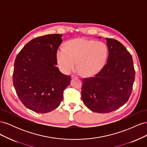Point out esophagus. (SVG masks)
<instances>
[{
    "instance_id": "34e87169",
    "label": "esophagus",
    "mask_w": 147,
    "mask_h": 147,
    "mask_svg": "<svg viewBox=\"0 0 147 147\" xmlns=\"http://www.w3.org/2000/svg\"><path fill=\"white\" fill-rule=\"evenodd\" d=\"M71 77H72V78H78V76H77V75H72V76H71Z\"/></svg>"
}]
</instances>
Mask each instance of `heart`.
Listing matches in <instances>:
<instances>
[{"instance_id":"b5f03b06","label":"heart","mask_w":147,"mask_h":147,"mask_svg":"<svg viewBox=\"0 0 147 147\" xmlns=\"http://www.w3.org/2000/svg\"><path fill=\"white\" fill-rule=\"evenodd\" d=\"M108 55V48L102 42L77 38L66 43L65 48L57 51V61L66 72L77 67L82 75L91 76L103 67Z\"/></svg>"}]
</instances>
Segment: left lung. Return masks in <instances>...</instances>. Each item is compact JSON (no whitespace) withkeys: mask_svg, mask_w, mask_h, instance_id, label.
Here are the masks:
<instances>
[{"mask_svg":"<svg viewBox=\"0 0 147 147\" xmlns=\"http://www.w3.org/2000/svg\"><path fill=\"white\" fill-rule=\"evenodd\" d=\"M106 40L109 50L106 64L94 77L83 78L82 86L84 105L100 113L112 112L126 103L136 74L132 56L123 44L113 38Z\"/></svg>","mask_w":147,"mask_h":147,"instance_id":"obj_1","label":"left lung"}]
</instances>
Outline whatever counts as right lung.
Wrapping results in <instances>:
<instances>
[{
    "label": "right lung",
    "instance_id": "1",
    "mask_svg": "<svg viewBox=\"0 0 147 147\" xmlns=\"http://www.w3.org/2000/svg\"><path fill=\"white\" fill-rule=\"evenodd\" d=\"M62 35L48 34L32 39L17 55L13 83L23 104L35 112H51L63 99L71 77L56 67Z\"/></svg>",
    "mask_w": 147,
    "mask_h": 147
}]
</instances>
